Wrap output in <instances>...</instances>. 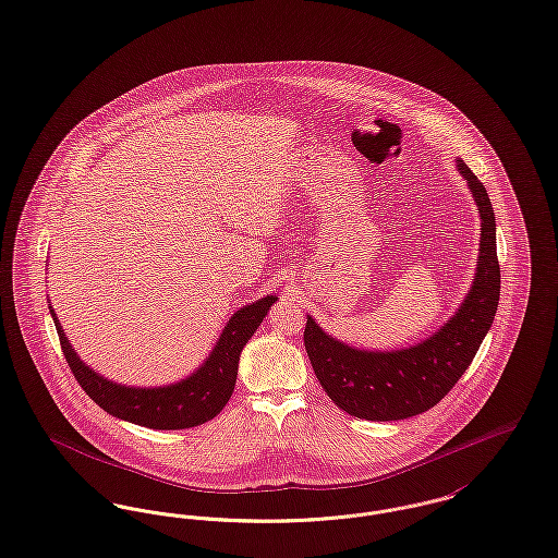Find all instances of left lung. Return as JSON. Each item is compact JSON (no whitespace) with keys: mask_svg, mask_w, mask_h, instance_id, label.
<instances>
[{"mask_svg":"<svg viewBox=\"0 0 558 558\" xmlns=\"http://www.w3.org/2000/svg\"><path fill=\"white\" fill-rule=\"evenodd\" d=\"M481 213V253L472 289L458 314L424 343L396 352H364L328 337L307 318L303 343L328 398L366 422H393L438 404L465 373L492 328L499 303L495 215L485 185L458 160Z\"/></svg>","mask_w":558,"mask_h":558,"instance_id":"obj_1","label":"left lung"}]
</instances>
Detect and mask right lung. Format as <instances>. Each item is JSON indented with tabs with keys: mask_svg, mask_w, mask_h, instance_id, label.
Returning a JSON list of instances; mask_svg holds the SVG:
<instances>
[{
	"mask_svg": "<svg viewBox=\"0 0 558 558\" xmlns=\"http://www.w3.org/2000/svg\"><path fill=\"white\" fill-rule=\"evenodd\" d=\"M276 299L278 296H263L262 301L238 310L228 327L223 328V335L208 361L192 377L166 388H126L102 379L99 373L77 359L54 316V310H50V314L73 377L102 411L136 426L183 429L199 426L223 411L235 386L240 352L262 325Z\"/></svg>",
	"mask_w": 558,
	"mask_h": 558,
	"instance_id": "right-lung-1",
	"label": "right lung"
}]
</instances>
